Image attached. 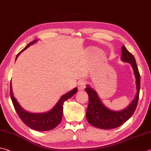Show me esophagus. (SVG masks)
Listing matches in <instances>:
<instances>
[{"mask_svg":"<svg viewBox=\"0 0 151 151\" xmlns=\"http://www.w3.org/2000/svg\"><path fill=\"white\" fill-rule=\"evenodd\" d=\"M85 85H86V82L84 81H81L78 83V90L79 91H81L83 90L84 88H85Z\"/></svg>","mask_w":151,"mask_h":151,"instance_id":"1","label":"esophagus"}]
</instances>
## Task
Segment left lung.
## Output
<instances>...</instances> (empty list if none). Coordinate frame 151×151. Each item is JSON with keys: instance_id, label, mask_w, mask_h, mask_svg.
<instances>
[{"instance_id": "8db88e82", "label": "left lung", "mask_w": 151, "mask_h": 151, "mask_svg": "<svg viewBox=\"0 0 151 151\" xmlns=\"http://www.w3.org/2000/svg\"><path fill=\"white\" fill-rule=\"evenodd\" d=\"M121 60L131 65L135 77L137 92L133 101L127 107L120 111H113L103 104L94 89L86 85V91L89 96V104L86 111V119L92 126L102 129H111L122 125L130 118L136 109L139 100L141 78L135 58L125 46L121 47Z\"/></svg>"}]
</instances>
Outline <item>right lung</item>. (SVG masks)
Masks as SVG:
<instances>
[{
    "mask_svg": "<svg viewBox=\"0 0 151 151\" xmlns=\"http://www.w3.org/2000/svg\"><path fill=\"white\" fill-rule=\"evenodd\" d=\"M38 42V40H35L33 42L29 43L22 51L20 52L16 57L17 59L21 52L24 51L28 47ZM78 91V88H75L72 90L68 92L67 93L60 97L55 106L52 109L47 112L44 113H31L25 110L18 102L12 93V83H10V97H11L12 104L14 105L16 111L18 116L26 125L29 127L36 131H47L52 130L59 125L62 121L63 115V105L66 100L70 99Z\"/></svg>",
    "mask_w": 151,
    "mask_h": 151,
    "instance_id": "1",
    "label": "right lung"
}]
</instances>
